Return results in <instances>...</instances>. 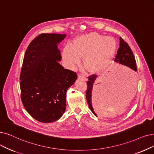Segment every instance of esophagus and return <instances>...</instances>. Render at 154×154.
I'll use <instances>...</instances> for the list:
<instances>
[{
  "label": "esophagus",
  "mask_w": 154,
  "mask_h": 154,
  "mask_svg": "<svg viewBox=\"0 0 154 154\" xmlns=\"http://www.w3.org/2000/svg\"><path fill=\"white\" fill-rule=\"evenodd\" d=\"M78 78H79V79H83V80H85V81H87V78H86V76H83V75H78Z\"/></svg>",
  "instance_id": "esophagus-1"
}]
</instances>
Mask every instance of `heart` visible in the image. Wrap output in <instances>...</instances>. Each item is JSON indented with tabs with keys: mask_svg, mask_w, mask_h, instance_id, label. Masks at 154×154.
I'll use <instances>...</instances> for the list:
<instances>
[{
	"mask_svg": "<svg viewBox=\"0 0 154 154\" xmlns=\"http://www.w3.org/2000/svg\"><path fill=\"white\" fill-rule=\"evenodd\" d=\"M117 50V42L111 36L97 33L79 35L72 45H67L63 51V58L69 68H73L83 58V66L88 72H99L111 63Z\"/></svg>",
	"mask_w": 154,
	"mask_h": 154,
	"instance_id": "1",
	"label": "heart"
}]
</instances>
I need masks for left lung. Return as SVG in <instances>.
<instances>
[{"label":"left lung","mask_w":154,"mask_h":154,"mask_svg":"<svg viewBox=\"0 0 154 154\" xmlns=\"http://www.w3.org/2000/svg\"><path fill=\"white\" fill-rule=\"evenodd\" d=\"M119 48L117 52V55L114 61L116 63L126 66L128 67L129 68L131 69L137 71V64L136 61H135V58L131 49L130 48V46L124 40L120 37L119 38ZM97 76H91L88 78L89 80L87 82V90L86 92V97H87V102L88 104V106L91 111L93 112V114L97 117V114L95 112L93 106H92V102L93 100L91 99L92 97V89H93V85L97 79Z\"/></svg>","instance_id":"obj_1"}]
</instances>
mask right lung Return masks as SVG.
<instances>
[{
	"instance_id": "obj_1",
	"label": "right lung",
	"mask_w": 154,
	"mask_h": 154,
	"mask_svg": "<svg viewBox=\"0 0 154 154\" xmlns=\"http://www.w3.org/2000/svg\"><path fill=\"white\" fill-rule=\"evenodd\" d=\"M66 34L42 33L28 45L20 74L21 98L30 116L48 123L59 119L66 107V91L76 73L64 69L58 45Z\"/></svg>"
}]
</instances>
